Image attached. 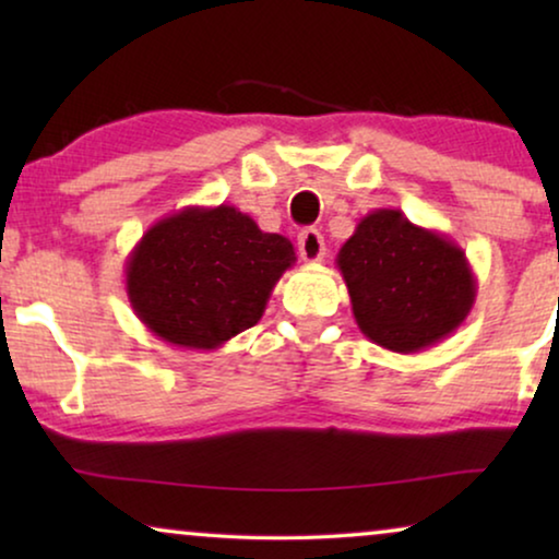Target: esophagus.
<instances>
[{"label": "esophagus", "mask_w": 559, "mask_h": 559, "mask_svg": "<svg viewBox=\"0 0 559 559\" xmlns=\"http://www.w3.org/2000/svg\"><path fill=\"white\" fill-rule=\"evenodd\" d=\"M297 249H300L302 262L308 264L323 262L325 257V241L318 228H305V231H300V236H297Z\"/></svg>", "instance_id": "34e87169"}]
</instances>
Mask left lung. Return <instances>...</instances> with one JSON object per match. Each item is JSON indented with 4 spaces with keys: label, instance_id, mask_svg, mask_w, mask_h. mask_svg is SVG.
<instances>
[{
    "label": "left lung",
    "instance_id": "left-lung-1",
    "mask_svg": "<svg viewBox=\"0 0 559 559\" xmlns=\"http://www.w3.org/2000/svg\"><path fill=\"white\" fill-rule=\"evenodd\" d=\"M335 266L361 333L394 354H417L448 338L476 302L478 282L465 251L396 209L366 213Z\"/></svg>",
    "mask_w": 559,
    "mask_h": 559
}]
</instances>
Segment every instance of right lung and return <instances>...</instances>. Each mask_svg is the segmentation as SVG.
<instances>
[{
    "label": "right lung",
    "instance_id": "obj_1",
    "mask_svg": "<svg viewBox=\"0 0 559 559\" xmlns=\"http://www.w3.org/2000/svg\"><path fill=\"white\" fill-rule=\"evenodd\" d=\"M295 259L293 241L264 234L234 205H186L152 224L129 251L127 297L159 341L216 350L259 323Z\"/></svg>",
    "mask_w": 559,
    "mask_h": 559
}]
</instances>
